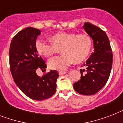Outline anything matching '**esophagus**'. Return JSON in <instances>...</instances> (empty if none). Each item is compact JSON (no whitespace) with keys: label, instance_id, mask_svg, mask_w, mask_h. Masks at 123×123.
<instances>
[{"label":"esophagus","instance_id":"1","mask_svg":"<svg viewBox=\"0 0 123 123\" xmlns=\"http://www.w3.org/2000/svg\"><path fill=\"white\" fill-rule=\"evenodd\" d=\"M66 73L65 71H60L59 72V75H64L65 73Z\"/></svg>","mask_w":123,"mask_h":123}]
</instances>
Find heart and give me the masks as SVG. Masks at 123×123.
I'll list each match as a JSON object with an SVG mask.
<instances>
[{"mask_svg":"<svg viewBox=\"0 0 123 123\" xmlns=\"http://www.w3.org/2000/svg\"><path fill=\"white\" fill-rule=\"evenodd\" d=\"M52 44L42 40L36 41V50L40 55L50 57L61 49L62 55L55 56L48 61V66L54 70L63 71L73 61L82 62L91 51L92 43L89 36L86 34L61 32L50 37Z\"/></svg>","mask_w":123,"mask_h":123,"instance_id":"1","label":"heart"}]
</instances>
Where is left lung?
Wrapping results in <instances>:
<instances>
[{"instance_id":"obj_1","label":"left lung","mask_w":123,"mask_h":123,"mask_svg":"<svg viewBox=\"0 0 123 123\" xmlns=\"http://www.w3.org/2000/svg\"><path fill=\"white\" fill-rule=\"evenodd\" d=\"M84 29L93 40L92 52L80 69V80L73 84L74 89L83 95H93L105 86L112 66V50L107 34L98 27L86 22ZM86 71V75L83 72Z\"/></svg>"}]
</instances>
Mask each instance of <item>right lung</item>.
Returning a JSON list of instances; mask_svg holds the SVG:
<instances>
[{"label":"right lung","mask_w":123,"mask_h":123,"mask_svg":"<svg viewBox=\"0 0 123 123\" xmlns=\"http://www.w3.org/2000/svg\"><path fill=\"white\" fill-rule=\"evenodd\" d=\"M40 34L36 28H25L13 37L9 48L10 70L15 84L27 96L37 101L54 95L59 77L56 70H50L41 77L36 73L38 68H46L36 50V41Z\"/></svg>","instance_id":"add662e5"}]
</instances>
